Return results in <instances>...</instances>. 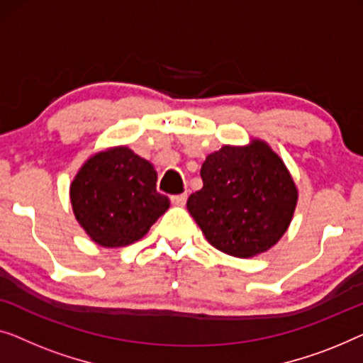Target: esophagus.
<instances>
[{
    "instance_id": "34e87169",
    "label": "esophagus",
    "mask_w": 363,
    "mask_h": 363,
    "mask_svg": "<svg viewBox=\"0 0 363 363\" xmlns=\"http://www.w3.org/2000/svg\"><path fill=\"white\" fill-rule=\"evenodd\" d=\"M187 201V194H179V196H172L171 197V202L174 203V206H184Z\"/></svg>"
}]
</instances>
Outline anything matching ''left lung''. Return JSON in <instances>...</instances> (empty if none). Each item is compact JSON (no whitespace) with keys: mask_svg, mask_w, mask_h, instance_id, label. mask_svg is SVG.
<instances>
[{"mask_svg":"<svg viewBox=\"0 0 363 363\" xmlns=\"http://www.w3.org/2000/svg\"><path fill=\"white\" fill-rule=\"evenodd\" d=\"M203 187L187 211L208 243L237 258H252L278 243L298 203V189L267 143L222 146L203 161Z\"/></svg>","mask_w":363,"mask_h":363,"instance_id":"1","label":"left lung"}]
</instances>
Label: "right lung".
<instances>
[{
    "instance_id": "right-lung-1",
    "label": "right lung",
    "mask_w": 363,
    "mask_h": 363,
    "mask_svg": "<svg viewBox=\"0 0 363 363\" xmlns=\"http://www.w3.org/2000/svg\"><path fill=\"white\" fill-rule=\"evenodd\" d=\"M156 181L151 162L130 147L96 152L70 184L74 216L101 247L135 243L169 208V199L156 191Z\"/></svg>"
}]
</instances>
